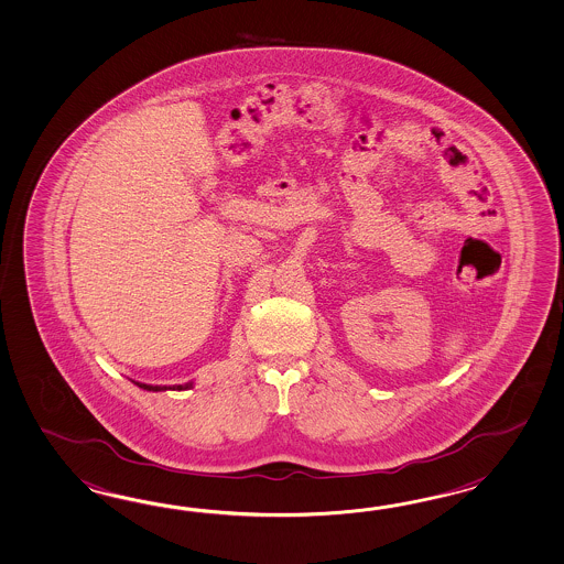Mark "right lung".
Instances as JSON below:
<instances>
[{
	"instance_id": "right-lung-1",
	"label": "right lung",
	"mask_w": 564,
	"mask_h": 564,
	"mask_svg": "<svg viewBox=\"0 0 564 564\" xmlns=\"http://www.w3.org/2000/svg\"><path fill=\"white\" fill-rule=\"evenodd\" d=\"M137 384H139V387H141V389H145V390H165L167 389V387H153V384H141V382H137ZM189 387H192V384H180V387H174L175 390H184V389H189Z\"/></svg>"
}]
</instances>
